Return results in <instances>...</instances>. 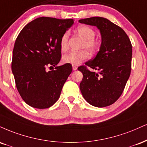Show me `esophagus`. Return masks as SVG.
Masks as SVG:
<instances>
[{
  "mask_svg": "<svg viewBox=\"0 0 147 147\" xmlns=\"http://www.w3.org/2000/svg\"><path fill=\"white\" fill-rule=\"evenodd\" d=\"M72 70H77V66H72Z\"/></svg>",
  "mask_w": 147,
  "mask_h": 147,
  "instance_id": "obj_1",
  "label": "esophagus"
}]
</instances>
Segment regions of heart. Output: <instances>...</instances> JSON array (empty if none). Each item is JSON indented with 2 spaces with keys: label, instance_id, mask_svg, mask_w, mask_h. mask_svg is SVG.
<instances>
[{
  "label": "heart",
  "instance_id": "obj_1",
  "mask_svg": "<svg viewBox=\"0 0 147 147\" xmlns=\"http://www.w3.org/2000/svg\"><path fill=\"white\" fill-rule=\"evenodd\" d=\"M77 32L84 39L81 49L83 50L79 51H71L69 53L65 55L63 57V61L65 63H69L71 65H79L88 59L90 56V51L91 54H95L99 50L100 44L98 41L95 40L96 32L90 26L83 25L77 28ZM70 33L66 31L61 35L59 40V47L61 51H66L68 49V38ZM88 50H87V49Z\"/></svg>",
  "mask_w": 147,
  "mask_h": 147
}]
</instances>
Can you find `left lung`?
I'll use <instances>...</instances> for the list:
<instances>
[{"instance_id":"obj_1","label":"left lung","mask_w":147,"mask_h":147,"mask_svg":"<svg viewBox=\"0 0 147 147\" xmlns=\"http://www.w3.org/2000/svg\"><path fill=\"white\" fill-rule=\"evenodd\" d=\"M79 22L96 26L102 42L94 59L78 70L83 73L80 90L86 101L97 107L114 103L121 96L131 74L132 45L121 27L102 17L81 19ZM90 67L96 72H92Z\"/></svg>"}]
</instances>
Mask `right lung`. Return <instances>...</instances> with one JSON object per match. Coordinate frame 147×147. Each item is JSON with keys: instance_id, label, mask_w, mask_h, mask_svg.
I'll return each mask as SVG.
<instances>
[{"instance_id": "right-lung-1", "label": "right lung", "mask_w": 147, "mask_h": 147, "mask_svg": "<svg viewBox=\"0 0 147 147\" xmlns=\"http://www.w3.org/2000/svg\"><path fill=\"white\" fill-rule=\"evenodd\" d=\"M74 20L41 17L28 23L18 35L11 70L19 94L26 104L38 109L55 104L71 73L72 66H57L61 59L59 40ZM55 67L47 72V67Z\"/></svg>"}]
</instances>
